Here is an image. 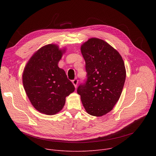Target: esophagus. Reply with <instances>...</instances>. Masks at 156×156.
I'll return each mask as SVG.
<instances>
[{
  "label": "esophagus",
  "mask_w": 156,
  "mask_h": 156,
  "mask_svg": "<svg viewBox=\"0 0 156 156\" xmlns=\"http://www.w3.org/2000/svg\"><path fill=\"white\" fill-rule=\"evenodd\" d=\"M72 82H73V83L74 86H75V88H76V87H77V84H78V80H77V78L74 79V80L72 81Z\"/></svg>",
  "instance_id": "obj_1"
}]
</instances>
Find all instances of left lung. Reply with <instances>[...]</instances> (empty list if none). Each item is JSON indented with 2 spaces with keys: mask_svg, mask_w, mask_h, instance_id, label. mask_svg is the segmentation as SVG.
<instances>
[{
  "mask_svg": "<svg viewBox=\"0 0 156 156\" xmlns=\"http://www.w3.org/2000/svg\"><path fill=\"white\" fill-rule=\"evenodd\" d=\"M87 79L77 88L86 111L102 116L110 112L121 96L126 69L121 55L105 41L92 38L81 47Z\"/></svg>",
  "mask_w": 156,
  "mask_h": 156,
  "instance_id": "8db88e82",
  "label": "left lung"
}]
</instances>
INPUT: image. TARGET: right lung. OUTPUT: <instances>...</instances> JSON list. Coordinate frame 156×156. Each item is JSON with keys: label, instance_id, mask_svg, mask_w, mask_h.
<instances>
[{"label": "right lung", "instance_id": "right-lung-1", "mask_svg": "<svg viewBox=\"0 0 156 156\" xmlns=\"http://www.w3.org/2000/svg\"><path fill=\"white\" fill-rule=\"evenodd\" d=\"M62 55L56 45L44 46L31 57L23 72V83L28 99L37 111L48 115L59 112L66 97L75 90L65 71L57 66Z\"/></svg>", "mask_w": 156, "mask_h": 156}]
</instances>
